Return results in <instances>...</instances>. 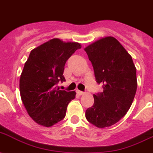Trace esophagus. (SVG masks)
I'll return each mask as SVG.
<instances>
[{"label": "esophagus", "mask_w": 153, "mask_h": 153, "mask_svg": "<svg viewBox=\"0 0 153 153\" xmlns=\"http://www.w3.org/2000/svg\"><path fill=\"white\" fill-rule=\"evenodd\" d=\"M76 93H77L78 94H79V95H82V94H84V91H79V90L76 91Z\"/></svg>", "instance_id": "obj_1"}]
</instances>
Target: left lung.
I'll list each match as a JSON object with an SVG mask.
<instances>
[{
	"label": "left lung",
	"instance_id": "left-lung-1",
	"mask_svg": "<svg viewBox=\"0 0 153 153\" xmlns=\"http://www.w3.org/2000/svg\"><path fill=\"white\" fill-rule=\"evenodd\" d=\"M102 92L94 94L93 106L85 117L99 128L117 123L129 110L137 91L136 68L120 43L113 36L97 40L84 48Z\"/></svg>",
	"mask_w": 153,
	"mask_h": 153
}]
</instances>
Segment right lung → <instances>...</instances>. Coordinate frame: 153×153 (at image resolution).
I'll return each mask as SVG.
<instances>
[{
  "label": "right lung",
  "mask_w": 153,
  "mask_h": 153,
  "mask_svg": "<svg viewBox=\"0 0 153 153\" xmlns=\"http://www.w3.org/2000/svg\"><path fill=\"white\" fill-rule=\"evenodd\" d=\"M80 48L78 43L55 38L30 52L20 76V95L30 117L38 124L51 127L64 119L76 92L59 90L57 84L65 81V62Z\"/></svg>",
  "instance_id": "1"
}]
</instances>
